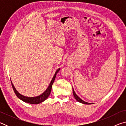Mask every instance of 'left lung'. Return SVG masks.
I'll use <instances>...</instances> for the list:
<instances>
[{
	"label": "left lung",
	"instance_id": "8db88e82",
	"mask_svg": "<svg viewBox=\"0 0 126 126\" xmlns=\"http://www.w3.org/2000/svg\"><path fill=\"white\" fill-rule=\"evenodd\" d=\"M73 95H74V98H75V99H76L78 102H80V103H83V104H92V103H88V102H85V101H83V100H82V99H80V98L78 96V95L76 94V92H74V91L73 88Z\"/></svg>",
	"mask_w": 126,
	"mask_h": 126
}]
</instances>
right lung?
<instances>
[{
  "label": "right lung",
  "instance_id": "add662e5",
  "mask_svg": "<svg viewBox=\"0 0 126 126\" xmlns=\"http://www.w3.org/2000/svg\"><path fill=\"white\" fill-rule=\"evenodd\" d=\"M59 70H60V68H59V69L57 70L54 76H53L52 80H51L49 85V86L48 87V88H47L46 90L40 95H38L37 97H33L24 96V95L21 94H20L18 91H16V89L14 87V85L13 84L11 80L12 86L13 88V90L14 91L15 93H16V96L18 97L19 98L22 100V101L26 102V103H30V104H39L40 103H42V102H43V101H45L46 99H47V98L49 97V95H50L51 90H52V85L53 84V83H54V81L55 80V77H56L57 74L58 73V72L59 71Z\"/></svg>",
  "mask_w": 126,
  "mask_h": 126
}]
</instances>
